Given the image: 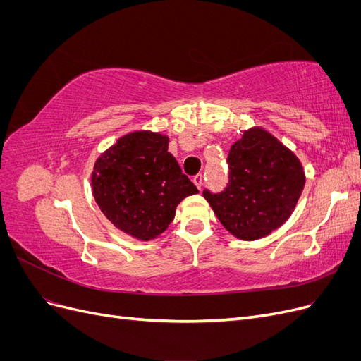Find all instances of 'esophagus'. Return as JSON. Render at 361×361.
I'll return each mask as SVG.
<instances>
[{
	"label": "esophagus",
	"instance_id": "1",
	"mask_svg": "<svg viewBox=\"0 0 361 361\" xmlns=\"http://www.w3.org/2000/svg\"><path fill=\"white\" fill-rule=\"evenodd\" d=\"M192 182L195 183V187L202 190V187H203V174H195V176L192 178Z\"/></svg>",
	"mask_w": 361,
	"mask_h": 361
}]
</instances>
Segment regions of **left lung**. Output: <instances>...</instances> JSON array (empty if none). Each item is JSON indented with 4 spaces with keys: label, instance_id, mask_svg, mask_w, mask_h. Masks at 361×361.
<instances>
[{
    "label": "left lung",
    "instance_id": "left-lung-1",
    "mask_svg": "<svg viewBox=\"0 0 361 361\" xmlns=\"http://www.w3.org/2000/svg\"><path fill=\"white\" fill-rule=\"evenodd\" d=\"M227 166V187L203 195L228 232L253 241L288 220L305 183L301 162L288 147L253 128L228 150Z\"/></svg>",
    "mask_w": 361,
    "mask_h": 361
}]
</instances>
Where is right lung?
I'll use <instances>...</instances> for the list:
<instances>
[{"mask_svg":"<svg viewBox=\"0 0 361 361\" xmlns=\"http://www.w3.org/2000/svg\"><path fill=\"white\" fill-rule=\"evenodd\" d=\"M93 195L120 231L149 241L173 221L176 206L199 192L169 152V137L137 130L96 161Z\"/></svg>","mask_w":361,"mask_h":361,"instance_id":"1","label":"right lung"}]
</instances>
